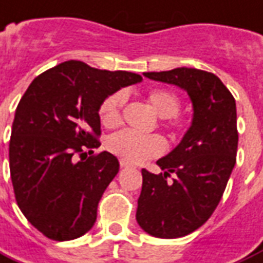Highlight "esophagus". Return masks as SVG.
<instances>
[{
    "label": "esophagus",
    "mask_w": 263,
    "mask_h": 263,
    "mask_svg": "<svg viewBox=\"0 0 263 263\" xmlns=\"http://www.w3.org/2000/svg\"><path fill=\"white\" fill-rule=\"evenodd\" d=\"M120 167H122V169H126V167H130V165L127 163V162L120 161Z\"/></svg>",
    "instance_id": "esophagus-1"
}]
</instances>
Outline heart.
<instances>
[{"label": "heart", "instance_id": "obj_1", "mask_svg": "<svg viewBox=\"0 0 263 263\" xmlns=\"http://www.w3.org/2000/svg\"><path fill=\"white\" fill-rule=\"evenodd\" d=\"M127 101V94L116 91L110 94L100 108L101 120L106 126H115L122 119V110ZM148 104L162 119H169L177 115L180 109L179 97L171 90L155 88L148 92ZM180 127V123H176ZM166 143L158 134H141L134 130H120L108 139V148L118 157L127 162L141 163L147 159L161 155L165 151Z\"/></svg>", "mask_w": 263, "mask_h": 263}]
</instances>
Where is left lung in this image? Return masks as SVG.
<instances>
[{
	"instance_id": "1",
	"label": "left lung",
	"mask_w": 263,
	"mask_h": 263,
	"mask_svg": "<svg viewBox=\"0 0 263 263\" xmlns=\"http://www.w3.org/2000/svg\"><path fill=\"white\" fill-rule=\"evenodd\" d=\"M155 82L184 90L193 119L183 139L157 165L163 173L143 169L136 219L158 238H179L201 228L214 214L236 165V101L214 73L194 68L145 72ZM177 175L173 182L170 173Z\"/></svg>"
}]
</instances>
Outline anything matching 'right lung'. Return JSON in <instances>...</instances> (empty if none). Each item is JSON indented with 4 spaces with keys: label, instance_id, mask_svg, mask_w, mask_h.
<instances>
[{
    "label": "right lung",
    "instance_id": "obj_1",
    "mask_svg": "<svg viewBox=\"0 0 263 263\" xmlns=\"http://www.w3.org/2000/svg\"><path fill=\"white\" fill-rule=\"evenodd\" d=\"M143 78L66 61L31 82L15 112L9 169L15 198L27 220L55 241H68L94 226L105 189L119 172L101 144L100 108L122 87Z\"/></svg>",
    "mask_w": 263,
    "mask_h": 263
}]
</instances>
